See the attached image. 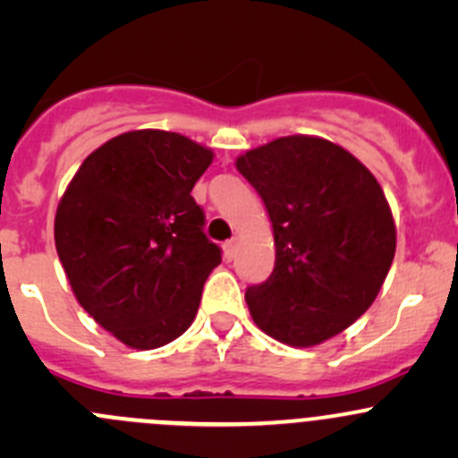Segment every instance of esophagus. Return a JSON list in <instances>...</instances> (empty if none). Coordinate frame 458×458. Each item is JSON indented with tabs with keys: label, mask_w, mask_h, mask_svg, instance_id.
<instances>
[{
	"label": "esophagus",
	"mask_w": 458,
	"mask_h": 458,
	"mask_svg": "<svg viewBox=\"0 0 458 458\" xmlns=\"http://www.w3.org/2000/svg\"><path fill=\"white\" fill-rule=\"evenodd\" d=\"M237 239H230V242H225L224 243V257H225V261H233L234 259V255H237Z\"/></svg>",
	"instance_id": "1"
}]
</instances>
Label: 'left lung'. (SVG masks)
I'll use <instances>...</instances> for the list:
<instances>
[{
    "label": "left lung",
    "mask_w": 458,
    "mask_h": 458,
    "mask_svg": "<svg viewBox=\"0 0 458 458\" xmlns=\"http://www.w3.org/2000/svg\"><path fill=\"white\" fill-rule=\"evenodd\" d=\"M272 221L275 270L246 290L272 339L310 348L352 326L377 299L396 250L381 186L354 155L321 137L293 135L234 161Z\"/></svg>",
    "instance_id": "left-lung-1"
}]
</instances>
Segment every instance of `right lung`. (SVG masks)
Segmentation results:
<instances>
[{
  "mask_svg": "<svg viewBox=\"0 0 458 458\" xmlns=\"http://www.w3.org/2000/svg\"><path fill=\"white\" fill-rule=\"evenodd\" d=\"M212 157L177 132H123L86 157L59 201L55 246L72 293L128 348L182 336L221 263L191 195Z\"/></svg>",
  "mask_w": 458,
  "mask_h": 458,
  "instance_id": "right-lung-1",
  "label": "right lung"
}]
</instances>
